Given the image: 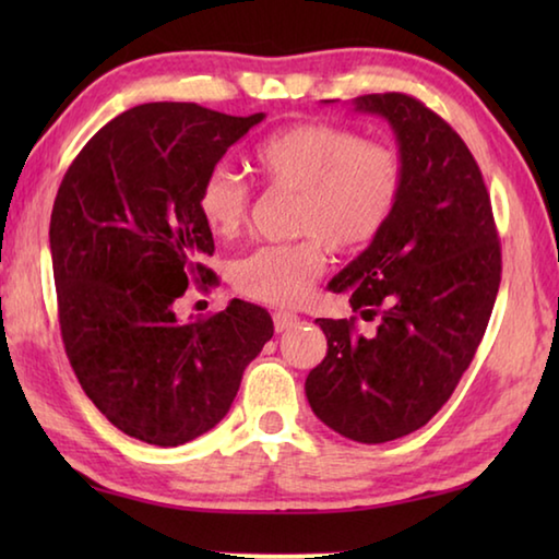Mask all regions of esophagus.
<instances>
[{
    "mask_svg": "<svg viewBox=\"0 0 559 559\" xmlns=\"http://www.w3.org/2000/svg\"><path fill=\"white\" fill-rule=\"evenodd\" d=\"M300 323V318L296 313H288V310H278V313H273V328H276V333H286V330L296 328Z\"/></svg>",
    "mask_w": 559,
    "mask_h": 559,
    "instance_id": "esophagus-1",
    "label": "esophagus"
}]
</instances>
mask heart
<instances>
[{
	"instance_id": "obj_1",
	"label": "heart",
	"mask_w": 559,
	"mask_h": 559,
	"mask_svg": "<svg viewBox=\"0 0 559 559\" xmlns=\"http://www.w3.org/2000/svg\"><path fill=\"white\" fill-rule=\"evenodd\" d=\"M253 165L271 189L296 192L288 243L259 246L234 261L231 283L271 306H296L328 269V246L365 251L392 222L404 189V159L392 145L333 122H296L253 150ZM251 187L226 167L202 179L197 210L212 234L231 239L251 214Z\"/></svg>"
}]
</instances>
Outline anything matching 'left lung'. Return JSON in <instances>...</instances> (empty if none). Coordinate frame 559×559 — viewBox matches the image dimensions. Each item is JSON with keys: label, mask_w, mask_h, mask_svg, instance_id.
<instances>
[{"label": "left lung", "mask_w": 559, "mask_h": 559, "mask_svg": "<svg viewBox=\"0 0 559 559\" xmlns=\"http://www.w3.org/2000/svg\"><path fill=\"white\" fill-rule=\"evenodd\" d=\"M355 108L390 120L404 189L380 239L328 286L377 328L318 318L328 355L306 394L333 431L384 443L421 429L468 370L498 296L500 241L484 175L447 120L406 93Z\"/></svg>", "instance_id": "1"}]
</instances>
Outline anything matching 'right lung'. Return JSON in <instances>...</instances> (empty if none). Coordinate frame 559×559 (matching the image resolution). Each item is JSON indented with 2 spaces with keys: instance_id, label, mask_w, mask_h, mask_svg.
Wrapping results in <instances>:
<instances>
[{
  "instance_id": "add662e5",
  "label": "right lung",
  "mask_w": 559,
  "mask_h": 559,
  "mask_svg": "<svg viewBox=\"0 0 559 559\" xmlns=\"http://www.w3.org/2000/svg\"><path fill=\"white\" fill-rule=\"evenodd\" d=\"M261 120L145 103L103 126L61 179L49 229L61 340L83 392L132 439L179 447L216 427L273 337L269 310L239 298L177 318L187 286L219 283L204 266L202 179Z\"/></svg>"
}]
</instances>
